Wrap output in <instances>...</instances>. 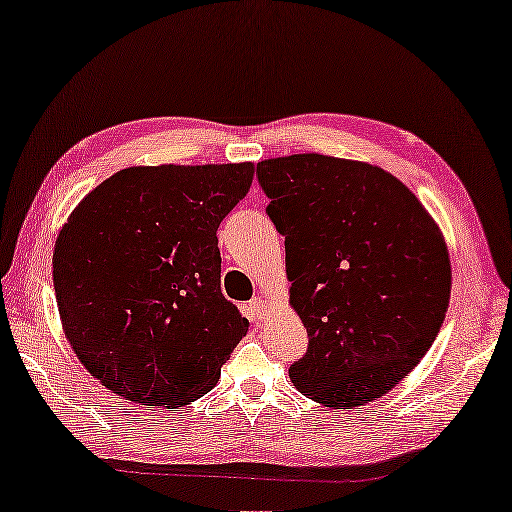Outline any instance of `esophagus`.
Returning a JSON list of instances; mask_svg holds the SVG:
<instances>
[{
	"mask_svg": "<svg viewBox=\"0 0 512 512\" xmlns=\"http://www.w3.org/2000/svg\"><path fill=\"white\" fill-rule=\"evenodd\" d=\"M249 311H251V317H254V320H265V317L270 315L272 306H270V301H267V299L256 297V299L249 301Z\"/></svg>",
	"mask_w": 512,
	"mask_h": 512,
	"instance_id": "34e87169",
	"label": "esophagus"
}]
</instances>
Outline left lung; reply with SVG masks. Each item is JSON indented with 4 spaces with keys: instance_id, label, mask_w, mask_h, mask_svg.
Listing matches in <instances>:
<instances>
[{
    "instance_id": "1",
    "label": "left lung",
    "mask_w": 512,
    "mask_h": 512,
    "mask_svg": "<svg viewBox=\"0 0 512 512\" xmlns=\"http://www.w3.org/2000/svg\"><path fill=\"white\" fill-rule=\"evenodd\" d=\"M258 181L286 236L290 306L308 331L292 385L326 408L388 395L445 322L451 261L438 222L413 190L363 161L267 158Z\"/></svg>"
}]
</instances>
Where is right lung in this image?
Here are the masks:
<instances>
[{"label":"right lung","mask_w":512,"mask_h":512,"mask_svg":"<svg viewBox=\"0 0 512 512\" xmlns=\"http://www.w3.org/2000/svg\"><path fill=\"white\" fill-rule=\"evenodd\" d=\"M254 163L133 165L92 188L54 245L65 338L108 390L140 406L204 397L249 320L222 297L217 226Z\"/></svg>","instance_id":"1"}]
</instances>
